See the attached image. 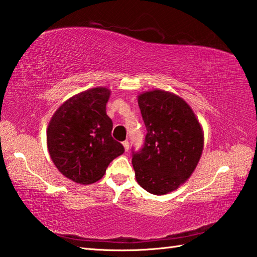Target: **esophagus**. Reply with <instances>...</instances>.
Returning a JSON list of instances; mask_svg holds the SVG:
<instances>
[{
    "label": "esophagus",
    "instance_id": "obj_1",
    "mask_svg": "<svg viewBox=\"0 0 257 257\" xmlns=\"http://www.w3.org/2000/svg\"><path fill=\"white\" fill-rule=\"evenodd\" d=\"M122 144H123L125 151H128V149H130V143H128V141H124V142H122Z\"/></svg>",
    "mask_w": 257,
    "mask_h": 257
}]
</instances>
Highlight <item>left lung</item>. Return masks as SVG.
Instances as JSON below:
<instances>
[{
	"instance_id": "obj_1",
	"label": "left lung",
	"mask_w": 257,
	"mask_h": 257,
	"mask_svg": "<svg viewBox=\"0 0 257 257\" xmlns=\"http://www.w3.org/2000/svg\"><path fill=\"white\" fill-rule=\"evenodd\" d=\"M148 133L132 164L140 186L166 195L183 185L195 171L204 150V131L185 99L153 89L138 96Z\"/></svg>"
}]
</instances>
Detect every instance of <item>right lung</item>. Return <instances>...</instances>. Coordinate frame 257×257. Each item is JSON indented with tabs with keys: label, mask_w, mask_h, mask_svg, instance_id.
<instances>
[{
	"label": "right lung",
	"mask_w": 257,
	"mask_h": 257,
	"mask_svg": "<svg viewBox=\"0 0 257 257\" xmlns=\"http://www.w3.org/2000/svg\"><path fill=\"white\" fill-rule=\"evenodd\" d=\"M110 90L95 87L74 95L58 108L48 125L47 147L53 164L80 185L98 181L124 148L112 138L106 114Z\"/></svg>",
	"instance_id": "1"
}]
</instances>
